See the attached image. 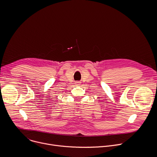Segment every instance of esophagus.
I'll list each match as a JSON object with an SVG mask.
<instances>
[{
    "label": "esophagus",
    "mask_w": 157,
    "mask_h": 157,
    "mask_svg": "<svg viewBox=\"0 0 157 157\" xmlns=\"http://www.w3.org/2000/svg\"><path fill=\"white\" fill-rule=\"evenodd\" d=\"M80 82L79 81H76L75 82V84H76V85H80Z\"/></svg>",
    "instance_id": "obj_1"
}]
</instances>
